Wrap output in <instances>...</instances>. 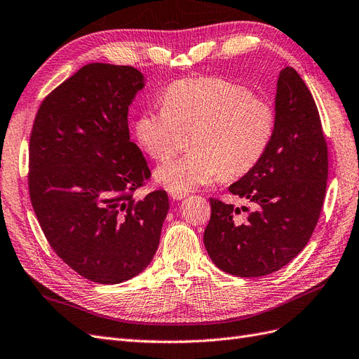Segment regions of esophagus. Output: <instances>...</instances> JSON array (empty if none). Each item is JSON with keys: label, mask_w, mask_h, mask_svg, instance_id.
Instances as JSON below:
<instances>
[{"label": "esophagus", "mask_w": 359, "mask_h": 359, "mask_svg": "<svg viewBox=\"0 0 359 359\" xmlns=\"http://www.w3.org/2000/svg\"><path fill=\"white\" fill-rule=\"evenodd\" d=\"M169 195L173 201H181L187 196V193H180V191H169Z\"/></svg>", "instance_id": "esophagus-1"}]
</instances>
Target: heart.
<instances>
[{
	"label": "heart",
	"mask_w": 359,
	"mask_h": 359,
	"mask_svg": "<svg viewBox=\"0 0 359 359\" xmlns=\"http://www.w3.org/2000/svg\"><path fill=\"white\" fill-rule=\"evenodd\" d=\"M161 104L139 114L134 134L156 161L173 156L189 135L191 151L156 170V181L169 191L189 193L220 175H248L264 158L276 134L272 102L217 76L173 83Z\"/></svg>",
	"instance_id": "obj_1"
}]
</instances>
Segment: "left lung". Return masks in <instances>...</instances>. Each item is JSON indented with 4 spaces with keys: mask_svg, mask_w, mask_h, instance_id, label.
Listing matches in <instances>:
<instances>
[{
    "mask_svg": "<svg viewBox=\"0 0 359 359\" xmlns=\"http://www.w3.org/2000/svg\"><path fill=\"white\" fill-rule=\"evenodd\" d=\"M278 127L264 158L229 191L254 203L240 208L210 199L203 245L220 270L241 278L266 276L302 250L317 225L327 180V147L311 92L293 67L279 74Z\"/></svg>",
    "mask_w": 359,
    "mask_h": 359,
    "instance_id": "8db88e82",
    "label": "left lung"
}]
</instances>
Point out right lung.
Wrapping results in <instances>:
<instances>
[{
  "label": "right lung",
  "instance_id": "right-lung-1",
  "mask_svg": "<svg viewBox=\"0 0 359 359\" xmlns=\"http://www.w3.org/2000/svg\"><path fill=\"white\" fill-rule=\"evenodd\" d=\"M143 81L133 66L86 65L42 101L30 135L28 190L39 224L55 254L98 284L148 267L169 210L164 190L133 196L151 177L128 130Z\"/></svg>",
  "mask_w": 359,
  "mask_h": 359
}]
</instances>
